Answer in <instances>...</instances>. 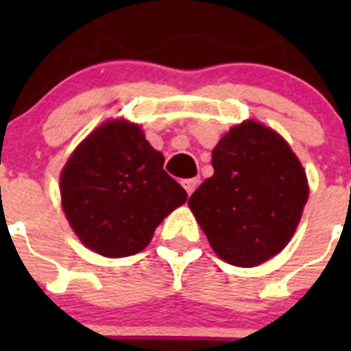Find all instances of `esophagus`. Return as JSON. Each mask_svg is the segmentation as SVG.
<instances>
[{
  "label": "esophagus",
  "mask_w": 351,
  "mask_h": 351,
  "mask_svg": "<svg viewBox=\"0 0 351 351\" xmlns=\"http://www.w3.org/2000/svg\"><path fill=\"white\" fill-rule=\"evenodd\" d=\"M198 182H200V179H198V178H191V179H182L181 184H182V188H184V190H186V193L191 195L195 190H197Z\"/></svg>",
  "instance_id": "obj_1"
}]
</instances>
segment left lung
Listing matches in <instances>:
<instances>
[{"label": "left lung", "instance_id": "1", "mask_svg": "<svg viewBox=\"0 0 351 351\" xmlns=\"http://www.w3.org/2000/svg\"><path fill=\"white\" fill-rule=\"evenodd\" d=\"M213 178L188 200L214 253L237 267L278 255L309 197L299 158L280 133L244 121L213 149Z\"/></svg>", "mask_w": 351, "mask_h": 351}]
</instances>
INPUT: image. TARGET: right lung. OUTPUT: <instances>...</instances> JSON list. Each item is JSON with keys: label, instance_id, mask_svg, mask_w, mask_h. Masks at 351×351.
I'll return each instance as SVG.
<instances>
[{"label": "right lung", "instance_id": "right-lung-1", "mask_svg": "<svg viewBox=\"0 0 351 351\" xmlns=\"http://www.w3.org/2000/svg\"><path fill=\"white\" fill-rule=\"evenodd\" d=\"M163 163L130 121H105L89 133L61 172V206L80 243L108 258L144 250L163 218L188 198Z\"/></svg>", "mask_w": 351, "mask_h": 351}]
</instances>
